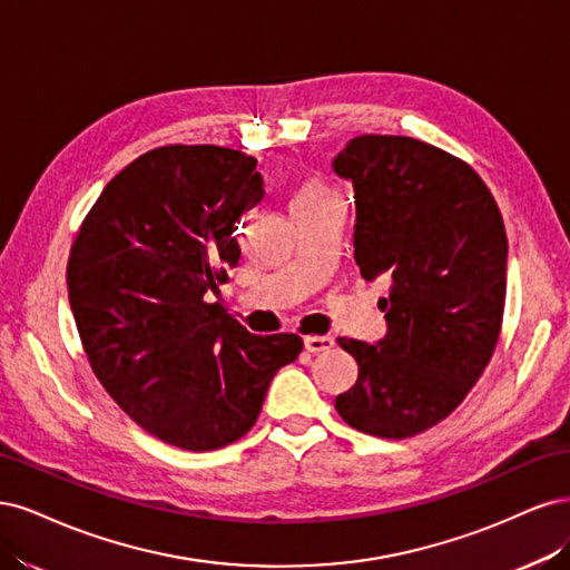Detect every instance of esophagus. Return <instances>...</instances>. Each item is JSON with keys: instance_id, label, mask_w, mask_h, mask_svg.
I'll return each instance as SVG.
<instances>
[{"instance_id": "esophagus-1", "label": "esophagus", "mask_w": 570, "mask_h": 570, "mask_svg": "<svg viewBox=\"0 0 570 570\" xmlns=\"http://www.w3.org/2000/svg\"><path fill=\"white\" fill-rule=\"evenodd\" d=\"M303 345L307 353H326L334 347V338L332 336H307L303 341Z\"/></svg>"}]
</instances>
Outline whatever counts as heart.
I'll return each instance as SVG.
<instances>
[{"mask_svg": "<svg viewBox=\"0 0 570 570\" xmlns=\"http://www.w3.org/2000/svg\"><path fill=\"white\" fill-rule=\"evenodd\" d=\"M326 196H334L326 187L317 185V181H305V185L293 196L291 206H303V204H315V200H322Z\"/></svg>", "mask_w": 570, "mask_h": 570, "instance_id": "obj_1", "label": "heart"}]
</instances>
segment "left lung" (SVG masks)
Listing matches in <instances>:
<instances>
[{"mask_svg":"<svg viewBox=\"0 0 570 570\" xmlns=\"http://www.w3.org/2000/svg\"><path fill=\"white\" fill-rule=\"evenodd\" d=\"M355 191V263L389 277V332L374 345L338 338L357 360L336 397L345 424L410 438L456 410L500 338L507 232L498 204L466 163L412 137L362 135L332 160Z\"/></svg>","mask_w":570,"mask_h":570,"instance_id":"1","label":"left lung"}]
</instances>
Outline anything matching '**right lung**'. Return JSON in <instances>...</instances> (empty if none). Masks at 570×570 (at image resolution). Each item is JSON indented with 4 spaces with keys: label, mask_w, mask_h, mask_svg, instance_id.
I'll return each mask as SVG.
<instances>
[{
    "label": "right lung",
    "mask_w": 570,
    "mask_h": 570,
    "mask_svg": "<svg viewBox=\"0 0 570 570\" xmlns=\"http://www.w3.org/2000/svg\"><path fill=\"white\" fill-rule=\"evenodd\" d=\"M255 165L223 146H160L108 181L70 250L91 370L135 424L179 450L246 435L274 374L303 351L301 336H255L210 303L242 258L238 217L265 196Z\"/></svg>",
    "instance_id": "1"
}]
</instances>
